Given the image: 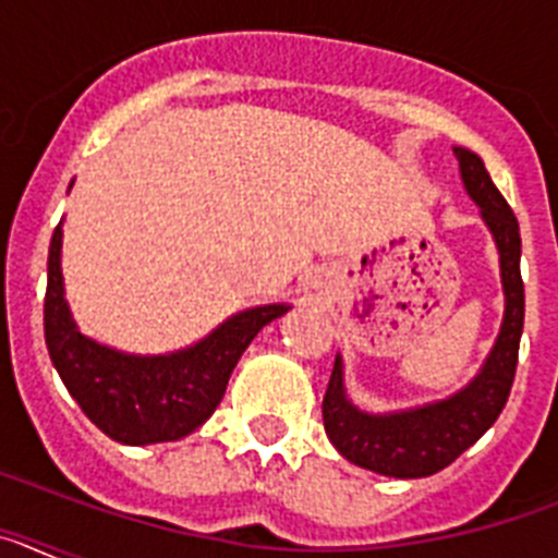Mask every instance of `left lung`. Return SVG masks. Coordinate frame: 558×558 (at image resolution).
<instances>
[{
	"mask_svg": "<svg viewBox=\"0 0 558 558\" xmlns=\"http://www.w3.org/2000/svg\"><path fill=\"white\" fill-rule=\"evenodd\" d=\"M452 153L461 170L463 190L481 209V220L489 229L500 256L502 324L495 347L466 386L425 405L399 408L388 413L357 408L347 393L340 354L335 357L332 377L324 393V430L335 450L363 470L402 477V481L436 475L495 425L514 383L522 318H525L520 223L500 190L492 184L481 156L466 147H452Z\"/></svg>",
	"mask_w": 558,
	"mask_h": 558,
	"instance_id": "8db88e82",
	"label": "left lung"
}]
</instances>
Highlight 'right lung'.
I'll list each match as a JSON object with an SVG mask.
<instances>
[{
  "label": "right lung",
  "instance_id": "1",
  "mask_svg": "<svg viewBox=\"0 0 558 558\" xmlns=\"http://www.w3.org/2000/svg\"><path fill=\"white\" fill-rule=\"evenodd\" d=\"M61 248L63 220L52 231L47 256L44 338L49 357L83 413L128 447L179 441L198 430L220 405L236 360L256 332L293 307L276 302L240 310L206 338L175 352H122L77 329L63 288Z\"/></svg>",
  "mask_w": 558,
  "mask_h": 558
}]
</instances>
